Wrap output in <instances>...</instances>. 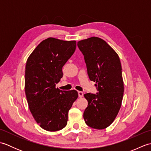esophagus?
<instances>
[{
	"instance_id": "esophagus-1",
	"label": "esophagus",
	"mask_w": 151,
	"mask_h": 151,
	"mask_svg": "<svg viewBox=\"0 0 151 151\" xmlns=\"http://www.w3.org/2000/svg\"><path fill=\"white\" fill-rule=\"evenodd\" d=\"M78 97L80 98H82L83 97V95H84V93H83V92L82 91H78Z\"/></svg>"
}]
</instances>
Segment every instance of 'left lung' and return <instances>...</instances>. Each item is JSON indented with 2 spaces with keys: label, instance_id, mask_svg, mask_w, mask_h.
I'll return each instance as SVG.
<instances>
[{
  "label": "left lung",
  "instance_id": "obj_1",
  "mask_svg": "<svg viewBox=\"0 0 151 151\" xmlns=\"http://www.w3.org/2000/svg\"><path fill=\"white\" fill-rule=\"evenodd\" d=\"M77 45L84 56L88 75L98 93L84 94L88 102L84 112L86 124L102 130L113 123L123 100L124 84L119 57L101 38L91 37Z\"/></svg>",
  "mask_w": 151,
  "mask_h": 151
}]
</instances>
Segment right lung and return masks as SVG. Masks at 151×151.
I'll return each instance as SVG.
<instances>
[{
  "mask_svg": "<svg viewBox=\"0 0 151 151\" xmlns=\"http://www.w3.org/2000/svg\"><path fill=\"white\" fill-rule=\"evenodd\" d=\"M76 47V41L49 37L27 59L24 89L28 108L35 121L45 130L54 132L66 126L69 110L78 97L75 89L56 88L63 76L62 67Z\"/></svg>",
  "mask_w": 151,
  "mask_h": 151,
  "instance_id": "right-lung-1",
  "label": "right lung"
}]
</instances>
